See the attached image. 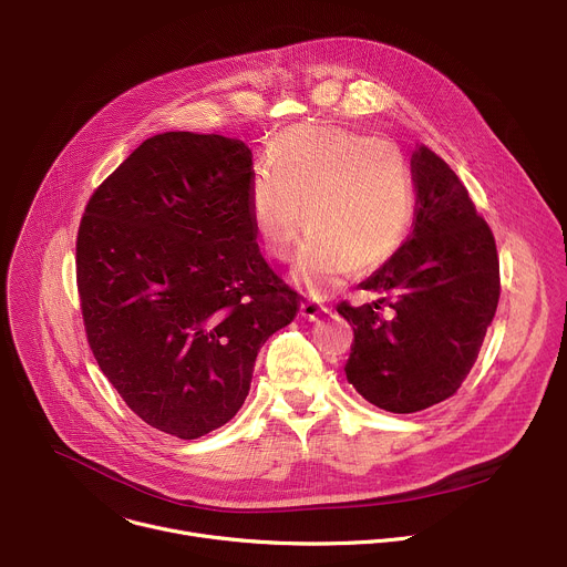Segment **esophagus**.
<instances>
[{
	"label": "esophagus",
	"instance_id": "esophagus-1",
	"mask_svg": "<svg viewBox=\"0 0 567 567\" xmlns=\"http://www.w3.org/2000/svg\"><path fill=\"white\" fill-rule=\"evenodd\" d=\"M320 313H328V307H326V305H320V302H316V300H311V298H302V302H300V316H302V318L316 320Z\"/></svg>",
	"mask_w": 567,
	"mask_h": 567
}]
</instances>
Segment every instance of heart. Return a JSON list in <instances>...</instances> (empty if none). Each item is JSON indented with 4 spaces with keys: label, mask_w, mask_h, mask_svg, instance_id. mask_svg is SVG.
<instances>
[{
    "label": "heart",
    "mask_w": 567,
    "mask_h": 567,
    "mask_svg": "<svg viewBox=\"0 0 567 567\" xmlns=\"http://www.w3.org/2000/svg\"><path fill=\"white\" fill-rule=\"evenodd\" d=\"M249 188V217L265 247L285 258L307 228L316 230L293 262V278L316 293L339 287L357 260L377 267L413 224V190L392 150L339 127L285 132Z\"/></svg>",
    "instance_id": "obj_1"
}]
</instances>
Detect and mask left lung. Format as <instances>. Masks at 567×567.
I'll return each instance as SVG.
<instances>
[{"instance_id":"8db88e82","label":"left lung","mask_w":567,"mask_h":567,"mask_svg":"<svg viewBox=\"0 0 567 567\" xmlns=\"http://www.w3.org/2000/svg\"><path fill=\"white\" fill-rule=\"evenodd\" d=\"M417 213L411 237L359 287L381 298L337 309L354 330L348 381L374 406L417 413L457 392L501 296L492 228L457 175L429 147L411 158ZM383 303L391 311L383 317Z\"/></svg>"}]
</instances>
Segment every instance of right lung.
Segmentation results:
<instances>
[{"mask_svg": "<svg viewBox=\"0 0 567 567\" xmlns=\"http://www.w3.org/2000/svg\"><path fill=\"white\" fill-rule=\"evenodd\" d=\"M239 138L164 132L96 188L75 241L90 348L127 409L197 440L245 403L260 348L300 296L265 262Z\"/></svg>", "mask_w": 567, "mask_h": 567, "instance_id": "obj_1", "label": "right lung"}]
</instances>
